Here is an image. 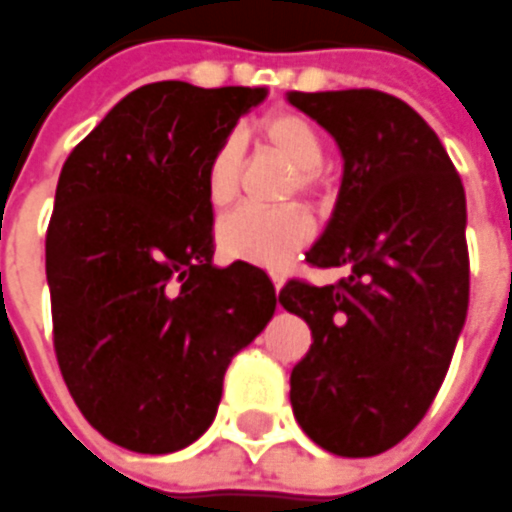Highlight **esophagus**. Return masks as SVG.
<instances>
[{
    "label": "esophagus",
    "instance_id": "34e87169",
    "mask_svg": "<svg viewBox=\"0 0 512 512\" xmlns=\"http://www.w3.org/2000/svg\"><path fill=\"white\" fill-rule=\"evenodd\" d=\"M269 277H272L274 291L283 289V283H286V277H283V272H280V269H269Z\"/></svg>",
    "mask_w": 512,
    "mask_h": 512
}]
</instances>
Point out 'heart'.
Wrapping results in <instances>:
<instances>
[{
	"instance_id": "1",
	"label": "heart",
	"mask_w": 512,
	"mask_h": 512,
	"mask_svg": "<svg viewBox=\"0 0 512 512\" xmlns=\"http://www.w3.org/2000/svg\"><path fill=\"white\" fill-rule=\"evenodd\" d=\"M260 138L280 152L297 169L300 189H320V164H323V138L303 115L272 113L257 124ZM240 184V144L235 138H223L212 150L203 172L206 201L223 209L235 201ZM311 212L300 203L286 206H240L218 223V243L229 257L252 260L263 266L283 263L311 238Z\"/></svg>"
}]
</instances>
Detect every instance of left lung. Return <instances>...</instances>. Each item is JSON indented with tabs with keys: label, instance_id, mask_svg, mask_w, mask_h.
Instances as JSON below:
<instances>
[{
	"label": "left lung",
	"instance_id": "left-lung-1",
	"mask_svg": "<svg viewBox=\"0 0 512 512\" xmlns=\"http://www.w3.org/2000/svg\"><path fill=\"white\" fill-rule=\"evenodd\" d=\"M343 152V181L311 266H348L337 286L289 280L280 306L311 328L291 371V408L311 442L377 456L428 414L470 294L465 186L428 121L379 90L286 93Z\"/></svg>",
	"mask_w": 512,
	"mask_h": 512
}]
</instances>
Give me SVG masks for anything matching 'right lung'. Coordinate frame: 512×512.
<instances>
[{"label":"right lung","mask_w":512,"mask_h":512,"mask_svg":"<svg viewBox=\"0 0 512 512\" xmlns=\"http://www.w3.org/2000/svg\"><path fill=\"white\" fill-rule=\"evenodd\" d=\"M266 87L155 81L64 161L45 269L53 343L84 419L135 453H175L218 414L223 374L272 320L246 260L215 266L203 172Z\"/></svg>","instance_id":"1"}]
</instances>
